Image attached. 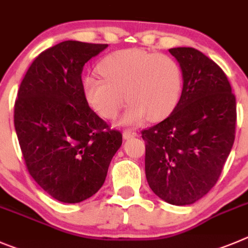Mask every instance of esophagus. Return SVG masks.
I'll return each mask as SVG.
<instances>
[{"label":"esophagus","mask_w":248,"mask_h":248,"mask_svg":"<svg viewBox=\"0 0 248 248\" xmlns=\"http://www.w3.org/2000/svg\"><path fill=\"white\" fill-rule=\"evenodd\" d=\"M136 136H137V132H135V131H129V129H127V131H124V132L122 133L124 140H129V138L136 137Z\"/></svg>","instance_id":"34e87169"}]
</instances>
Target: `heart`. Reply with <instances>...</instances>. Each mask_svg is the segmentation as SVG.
Segmentation results:
<instances>
[{"mask_svg":"<svg viewBox=\"0 0 248 248\" xmlns=\"http://www.w3.org/2000/svg\"><path fill=\"white\" fill-rule=\"evenodd\" d=\"M102 78L88 75L82 90L91 108L112 119L127 101L131 106L120 124L132 126L160 121L177 106L183 89V71L174 58L137 48L108 55L99 65Z\"/></svg>","mask_w":248,"mask_h":248,"instance_id":"heart-1","label":"heart"}]
</instances>
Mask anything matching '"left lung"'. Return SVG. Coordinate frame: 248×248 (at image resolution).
<instances>
[{"label": "left lung", "mask_w": 248, "mask_h": 248, "mask_svg": "<svg viewBox=\"0 0 248 248\" xmlns=\"http://www.w3.org/2000/svg\"><path fill=\"white\" fill-rule=\"evenodd\" d=\"M169 53L183 71L173 112L142 132L146 178L152 191L171 205H190L211 190L233 140L236 99L221 68L194 48Z\"/></svg>", "instance_id": "obj_1"}]
</instances>
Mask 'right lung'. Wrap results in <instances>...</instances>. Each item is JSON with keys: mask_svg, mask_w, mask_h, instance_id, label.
<instances>
[{"mask_svg": "<svg viewBox=\"0 0 248 248\" xmlns=\"http://www.w3.org/2000/svg\"><path fill=\"white\" fill-rule=\"evenodd\" d=\"M108 44L65 41L38 55L19 86L15 128L33 179L54 199L84 202L105 183L122 144L89 106L81 71Z\"/></svg>", "mask_w": 248, "mask_h": 248, "instance_id": "add662e5", "label": "right lung"}]
</instances>
